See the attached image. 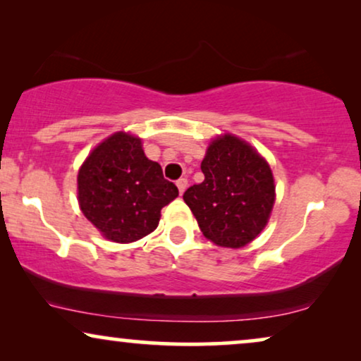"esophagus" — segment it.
<instances>
[{
	"instance_id": "obj_1",
	"label": "esophagus",
	"mask_w": 361,
	"mask_h": 361,
	"mask_svg": "<svg viewBox=\"0 0 361 361\" xmlns=\"http://www.w3.org/2000/svg\"><path fill=\"white\" fill-rule=\"evenodd\" d=\"M176 186H178V191H180V195H183L186 186H188V180H186V178H180V180L176 181Z\"/></svg>"
}]
</instances>
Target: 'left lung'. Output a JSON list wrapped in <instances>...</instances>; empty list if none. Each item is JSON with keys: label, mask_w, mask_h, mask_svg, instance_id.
<instances>
[{"label": "left lung", "mask_w": 361, "mask_h": 361, "mask_svg": "<svg viewBox=\"0 0 361 361\" xmlns=\"http://www.w3.org/2000/svg\"><path fill=\"white\" fill-rule=\"evenodd\" d=\"M204 181L183 200L201 233L221 247H243L266 228L276 201L269 163L241 138L224 133L209 143L201 161Z\"/></svg>", "instance_id": "left-lung-1"}]
</instances>
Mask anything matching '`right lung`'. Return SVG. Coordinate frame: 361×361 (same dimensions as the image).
Here are the masks:
<instances>
[{
  "label": "right lung",
  "instance_id": "1",
  "mask_svg": "<svg viewBox=\"0 0 361 361\" xmlns=\"http://www.w3.org/2000/svg\"><path fill=\"white\" fill-rule=\"evenodd\" d=\"M178 188L148 160L142 140L117 132L90 152L77 175V198L85 218L114 243H133L157 229L163 206Z\"/></svg>",
  "mask_w": 361,
  "mask_h": 361
}]
</instances>
